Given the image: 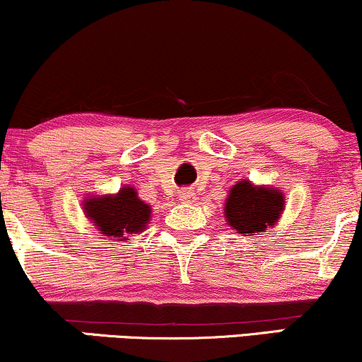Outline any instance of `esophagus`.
<instances>
[{
  "mask_svg": "<svg viewBox=\"0 0 362 362\" xmlns=\"http://www.w3.org/2000/svg\"><path fill=\"white\" fill-rule=\"evenodd\" d=\"M192 199H194V192H192V190L184 189V190H180V192H178V201L189 202V201H192Z\"/></svg>",
  "mask_w": 362,
  "mask_h": 362,
  "instance_id": "34e87169",
  "label": "esophagus"
}]
</instances>
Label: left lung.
I'll return each instance as SVG.
<instances>
[{
  "label": "left lung",
  "mask_w": 362,
  "mask_h": 362,
  "mask_svg": "<svg viewBox=\"0 0 362 362\" xmlns=\"http://www.w3.org/2000/svg\"><path fill=\"white\" fill-rule=\"evenodd\" d=\"M284 207V194L277 187L255 185L242 178L228 190L223 211L228 226L253 238L279 221Z\"/></svg>",
  "instance_id": "1"
}]
</instances>
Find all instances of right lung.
I'll list each match as a JSON object with an SVG mask.
<instances>
[{
    "label": "right lung",
    "instance_id": "right-lung-1",
    "mask_svg": "<svg viewBox=\"0 0 362 362\" xmlns=\"http://www.w3.org/2000/svg\"><path fill=\"white\" fill-rule=\"evenodd\" d=\"M83 213L100 235L114 236L122 242L146 230L151 219V206L141 201L134 187L124 185L115 194L85 197Z\"/></svg>",
    "mask_w": 362,
    "mask_h": 362
}]
</instances>
